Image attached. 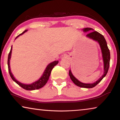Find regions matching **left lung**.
I'll return each instance as SVG.
<instances>
[{"label":"left lung","instance_id":"8db88e82","mask_svg":"<svg viewBox=\"0 0 120 120\" xmlns=\"http://www.w3.org/2000/svg\"><path fill=\"white\" fill-rule=\"evenodd\" d=\"M82 30H83L84 32H87L88 31L94 30L93 29L90 28V27H86V28H84L82 29ZM86 37L96 41L99 45L101 50L102 57H103V60L104 63V73L101 77L98 79L97 81L94 82L93 83H84L80 82V81H79L73 75V74L72 73L71 70H70L69 71V75L70 76L71 79L72 80V81L77 86L82 88H92L95 87L98 83H99L107 74L109 66L110 52L109 49L107 47L106 41L104 37L102 34H101V33L97 32V31H94L93 32H91L87 34Z\"/></svg>","mask_w":120,"mask_h":120}]
</instances>
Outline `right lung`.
Returning <instances> with one entry per match:
<instances>
[{
  "label": "right lung",
  "mask_w": 120,
  "mask_h": 120,
  "mask_svg": "<svg viewBox=\"0 0 120 120\" xmlns=\"http://www.w3.org/2000/svg\"><path fill=\"white\" fill-rule=\"evenodd\" d=\"M27 31V30H25L24 32L21 33V34H19L18 36L16 37L15 39L18 38L19 36H21V35L24 34V33L25 32H26ZM11 52H12V46L11 47V51L9 53L8 57L7 64H8V71H9V74H10L11 77V79H12V80L14 81H15L16 83L17 84H19V86H21L22 88H23V89L27 90H34L36 89H40V88L44 87L45 84H46L47 81H48L52 68H54L55 66L58 63V60H55V61H54L52 63H50V64H49L46 67V69H45L44 73H43L42 76H41V77L39 78V79H38L37 81L33 82V83L31 84L22 83H21V82H19V81H17V80L14 78V75H13L12 73L11 72V70L10 68V60L11 58Z\"/></svg>",
  "instance_id": "right-lung-1"
}]
</instances>
